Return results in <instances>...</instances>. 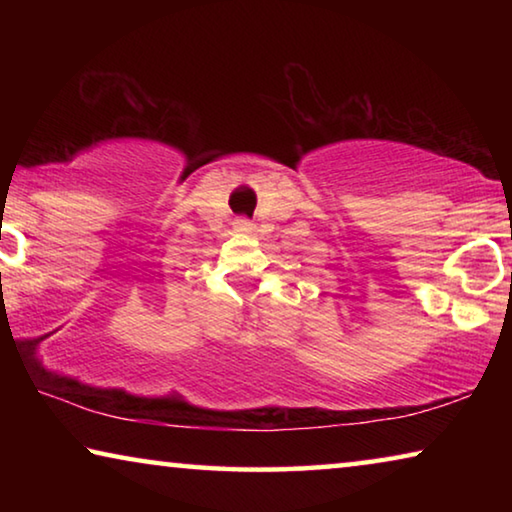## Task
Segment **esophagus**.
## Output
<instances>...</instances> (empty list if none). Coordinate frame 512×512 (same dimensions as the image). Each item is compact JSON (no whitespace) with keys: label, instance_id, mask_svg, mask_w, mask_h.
Instances as JSON below:
<instances>
[{"label":"esophagus","instance_id":"34e87169","mask_svg":"<svg viewBox=\"0 0 512 512\" xmlns=\"http://www.w3.org/2000/svg\"><path fill=\"white\" fill-rule=\"evenodd\" d=\"M253 230H255V225L250 223L248 219H237L235 221V232H239V235H250Z\"/></svg>","mask_w":512,"mask_h":512}]
</instances>
